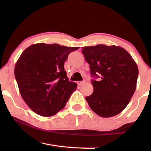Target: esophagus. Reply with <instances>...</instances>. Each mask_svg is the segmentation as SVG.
Instances as JSON below:
<instances>
[{
    "label": "esophagus",
    "instance_id": "esophagus-1",
    "mask_svg": "<svg viewBox=\"0 0 151 151\" xmlns=\"http://www.w3.org/2000/svg\"><path fill=\"white\" fill-rule=\"evenodd\" d=\"M85 81H78V82H77V83H78V84L79 86H81V85H82V84H84L85 83Z\"/></svg>",
    "mask_w": 151,
    "mask_h": 151
}]
</instances>
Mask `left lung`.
<instances>
[{
	"label": "left lung",
	"instance_id": "obj_1",
	"mask_svg": "<svg viewBox=\"0 0 151 151\" xmlns=\"http://www.w3.org/2000/svg\"><path fill=\"white\" fill-rule=\"evenodd\" d=\"M92 80L93 92L86 97L90 108L99 116L110 117L121 113L136 89L138 67L130 53L121 47H82Z\"/></svg>",
	"mask_w": 151,
	"mask_h": 151
}]
</instances>
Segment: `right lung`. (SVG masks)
<instances>
[{
	"mask_svg": "<svg viewBox=\"0 0 151 151\" xmlns=\"http://www.w3.org/2000/svg\"><path fill=\"white\" fill-rule=\"evenodd\" d=\"M78 49L38 43L20 55L15 78L22 99L36 114L50 117L65 106L77 84L69 81L64 65L68 55Z\"/></svg>",
	"mask_w": 151,
	"mask_h": 151,
	"instance_id": "add662e5",
	"label": "right lung"
}]
</instances>
